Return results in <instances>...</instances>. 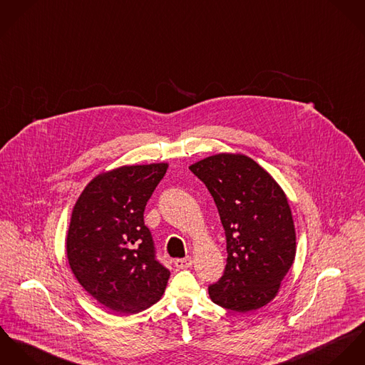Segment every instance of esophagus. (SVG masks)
I'll use <instances>...</instances> for the list:
<instances>
[{
	"instance_id": "34e87169",
	"label": "esophagus",
	"mask_w": 365,
	"mask_h": 365,
	"mask_svg": "<svg viewBox=\"0 0 365 365\" xmlns=\"http://www.w3.org/2000/svg\"><path fill=\"white\" fill-rule=\"evenodd\" d=\"M173 264H175V267H178V269H187V267H190V266L193 264V259H192L190 256L183 257V259H176V260L173 262Z\"/></svg>"
}]
</instances>
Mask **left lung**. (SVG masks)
Instances as JSON below:
<instances>
[{"instance_id": "obj_1", "label": "left lung", "mask_w": 365, "mask_h": 365, "mask_svg": "<svg viewBox=\"0 0 365 365\" xmlns=\"http://www.w3.org/2000/svg\"><path fill=\"white\" fill-rule=\"evenodd\" d=\"M189 169L211 193L227 238V266L208 287L210 298L237 312L264 307L277 295L297 250L283 189L242 154L211 155Z\"/></svg>"}]
</instances>
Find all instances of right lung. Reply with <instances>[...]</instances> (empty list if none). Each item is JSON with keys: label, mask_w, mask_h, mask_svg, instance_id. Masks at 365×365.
Returning <instances> with one entry per match:
<instances>
[{"label": "right lung", "mask_w": 365, "mask_h": 365, "mask_svg": "<svg viewBox=\"0 0 365 365\" xmlns=\"http://www.w3.org/2000/svg\"><path fill=\"white\" fill-rule=\"evenodd\" d=\"M168 163L125 165L93 178L76 202L67 259L78 283L113 312H141L163 297L170 272L155 257L144 210Z\"/></svg>", "instance_id": "1"}]
</instances>
